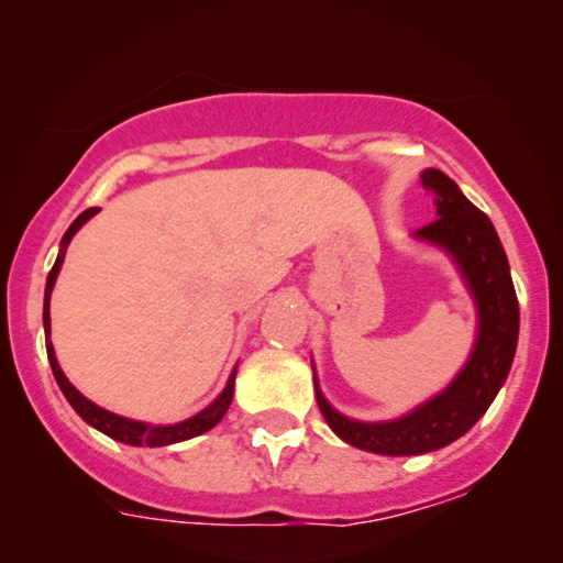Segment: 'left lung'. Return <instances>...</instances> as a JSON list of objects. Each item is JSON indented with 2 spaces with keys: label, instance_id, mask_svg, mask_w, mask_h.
<instances>
[{
  "label": "left lung",
  "instance_id": "obj_1",
  "mask_svg": "<svg viewBox=\"0 0 563 563\" xmlns=\"http://www.w3.org/2000/svg\"><path fill=\"white\" fill-rule=\"evenodd\" d=\"M422 191L433 199L438 218L422 225L418 238L443 245L464 272L479 305V341L472 358L449 389L405 418L358 422L343 418L314 387L318 407L338 438L382 456H415L443 449L466 433L487 412L507 379L518 345V297L503 243L487 214L461 195L456 181L438 168L420 174Z\"/></svg>",
  "mask_w": 563,
  "mask_h": 563
}]
</instances>
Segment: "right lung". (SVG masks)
I'll list each match as a JSON object with an SVG mask.
<instances>
[{
    "mask_svg": "<svg viewBox=\"0 0 563 563\" xmlns=\"http://www.w3.org/2000/svg\"><path fill=\"white\" fill-rule=\"evenodd\" d=\"M95 212H97V210H95V207H91V210L81 212L79 218H76V220L71 222V228H68L66 235H64V249L68 245V241H71V238H74L76 230H79V228L84 225V222H87ZM60 264H64V251L58 253L56 264H53L51 274H48V284H45V302H43V325H45V335H51V314H48V307H51V289H53V284H56V276H58ZM45 341H48V343H45V351H48V361H51L53 376H56L58 387H60V391H64V395H66L68 405H71L74 410L79 412L81 418L87 420L91 428L102 430L104 435H110V438H114V441H120V443H130V445H153V449H156V445H168V443L187 441V438H195V435H199V433H205V430H210V428L218 426L222 415L228 412L230 402H233L235 372L230 374L225 391H222V395H220L218 399H214V402H212L210 407H207L205 412L195 415V418H191V420L179 422V426H145V422L125 420V418H120V415H112V412L102 410V407H97L95 402H89L87 397L79 395V391L74 389V384L66 379L64 372H60V366H58V361H56V353H53L51 338H45Z\"/></svg>",
    "mask_w": 563,
    "mask_h": 563,
    "instance_id": "add662e5",
    "label": "right lung"
}]
</instances>
